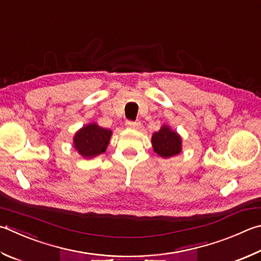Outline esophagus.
Returning a JSON list of instances; mask_svg holds the SVG:
<instances>
[{
	"instance_id": "1",
	"label": "esophagus",
	"mask_w": 261,
	"mask_h": 261,
	"mask_svg": "<svg viewBox=\"0 0 261 261\" xmlns=\"http://www.w3.org/2000/svg\"><path fill=\"white\" fill-rule=\"evenodd\" d=\"M125 125L127 127H132V129H136V127H138L140 125V122H138V121H126Z\"/></svg>"
}]
</instances>
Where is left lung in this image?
Listing matches in <instances>:
<instances>
[{"instance_id": "1", "label": "left lung", "mask_w": 261, "mask_h": 261, "mask_svg": "<svg viewBox=\"0 0 261 261\" xmlns=\"http://www.w3.org/2000/svg\"><path fill=\"white\" fill-rule=\"evenodd\" d=\"M154 150L160 156L167 159L179 154L181 151V138L176 131L170 130L169 126L163 125L161 130L151 137Z\"/></svg>"}]
</instances>
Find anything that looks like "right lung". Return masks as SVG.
Instances as JSON below:
<instances>
[{"instance_id":"add662e5","label":"right lung","mask_w":261,"mask_h":261,"mask_svg":"<svg viewBox=\"0 0 261 261\" xmlns=\"http://www.w3.org/2000/svg\"><path fill=\"white\" fill-rule=\"evenodd\" d=\"M112 131L97 124H89L83 126L74 137V146L80 154L85 159L94 158L105 150L110 143Z\"/></svg>"}]
</instances>
